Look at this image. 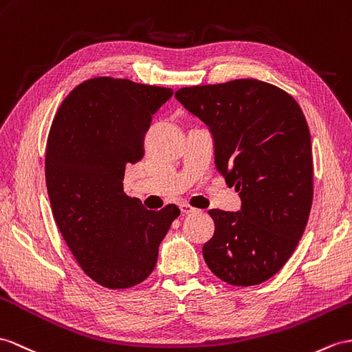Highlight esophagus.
<instances>
[{"instance_id": "obj_1", "label": "esophagus", "mask_w": 352, "mask_h": 352, "mask_svg": "<svg viewBox=\"0 0 352 352\" xmlns=\"http://www.w3.org/2000/svg\"><path fill=\"white\" fill-rule=\"evenodd\" d=\"M179 208H181L182 213H192V212H195V210H197V209H194L192 206H190L188 203H182L181 206H179Z\"/></svg>"}]
</instances>
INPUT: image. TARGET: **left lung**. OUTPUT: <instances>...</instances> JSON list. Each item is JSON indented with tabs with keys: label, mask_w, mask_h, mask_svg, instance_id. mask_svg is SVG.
<instances>
[{
	"label": "left lung",
	"mask_w": 352,
	"mask_h": 352,
	"mask_svg": "<svg viewBox=\"0 0 352 352\" xmlns=\"http://www.w3.org/2000/svg\"><path fill=\"white\" fill-rule=\"evenodd\" d=\"M176 100L209 126L215 166L241 195L239 212L209 210L203 245L212 273L258 285L284 267L303 236L314 199L309 126L297 101L275 85L236 79L181 88Z\"/></svg>",
	"instance_id": "obj_1"
}]
</instances>
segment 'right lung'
I'll list each match as a JSON object with an SVG mask.
<instances>
[{
	"mask_svg": "<svg viewBox=\"0 0 352 352\" xmlns=\"http://www.w3.org/2000/svg\"><path fill=\"white\" fill-rule=\"evenodd\" d=\"M173 89L94 77L59 106L46 146L54 219L77 264L97 284L121 289L155 269L158 246L181 210H148L124 192L128 164L143 155L152 115Z\"/></svg>",
	"mask_w": 352,
	"mask_h": 352,
	"instance_id": "1",
	"label": "right lung"
}]
</instances>
